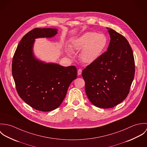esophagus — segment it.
<instances>
[{"label": "esophagus", "instance_id": "34e87169", "mask_svg": "<svg viewBox=\"0 0 147 147\" xmlns=\"http://www.w3.org/2000/svg\"><path fill=\"white\" fill-rule=\"evenodd\" d=\"M82 73V69H79L78 71V75H80Z\"/></svg>", "mask_w": 147, "mask_h": 147}]
</instances>
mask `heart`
Here are the masks:
<instances>
[{
  "instance_id": "obj_1",
  "label": "heart",
  "mask_w": 147,
  "mask_h": 147,
  "mask_svg": "<svg viewBox=\"0 0 147 147\" xmlns=\"http://www.w3.org/2000/svg\"><path fill=\"white\" fill-rule=\"evenodd\" d=\"M107 43V39L104 34L88 32L74 39L72 42V47L76 51L82 49L80 54L81 61L84 63H91L101 56ZM65 51L69 55L72 54L69 49H66Z\"/></svg>"
}]
</instances>
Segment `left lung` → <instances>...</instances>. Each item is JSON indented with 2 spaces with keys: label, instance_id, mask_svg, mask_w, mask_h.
Returning a JSON list of instances; mask_svg holds the SVG:
<instances>
[{
  "label": "left lung",
  "instance_id": "obj_1",
  "mask_svg": "<svg viewBox=\"0 0 147 147\" xmlns=\"http://www.w3.org/2000/svg\"><path fill=\"white\" fill-rule=\"evenodd\" d=\"M106 28L110 37L107 51L82 72L88 99L103 109L114 107L126 98L135 75L134 54L128 41Z\"/></svg>",
  "mask_w": 147,
  "mask_h": 147
}]
</instances>
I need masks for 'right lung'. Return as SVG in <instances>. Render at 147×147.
Here are the masks:
<instances>
[{"label": "right lung", "mask_w": 147, "mask_h": 147, "mask_svg": "<svg viewBox=\"0 0 147 147\" xmlns=\"http://www.w3.org/2000/svg\"><path fill=\"white\" fill-rule=\"evenodd\" d=\"M57 33L55 28L32 30L22 38L12 60V76L19 96L28 105L41 111L58 108L69 85L77 78L75 66L46 63L34 55L35 39L52 38Z\"/></svg>", "instance_id": "obj_1"}]
</instances>
